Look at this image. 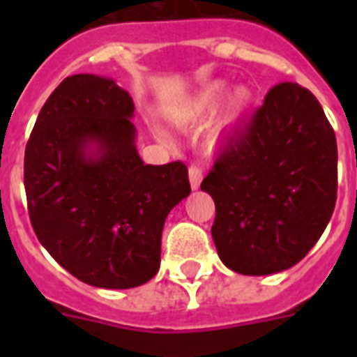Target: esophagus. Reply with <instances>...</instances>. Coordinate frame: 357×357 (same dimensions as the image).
<instances>
[{
  "instance_id": "obj_1",
  "label": "esophagus",
  "mask_w": 357,
  "mask_h": 357,
  "mask_svg": "<svg viewBox=\"0 0 357 357\" xmlns=\"http://www.w3.org/2000/svg\"><path fill=\"white\" fill-rule=\"evenodd\" d=\"M202 178H204V172H202V168L198 167V165H190V167H189V181H190V187H192V190L200 189Z\"/></svg>"
}]
</instances>
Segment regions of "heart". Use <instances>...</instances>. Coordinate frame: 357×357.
<instances>
[{
  "label": "heart",
  "instance_id": "1",
  "mask_svg": "<svg viewBox=\"0 0 357 357\" xmlns=\"http://www.w3.org/2000/svg\"><path fill=\"white\" fill-rule=\"evenodd\" d=\"M224 92H226V85L213 81L207 83L206 86H202L200 91L196 92L195 96L189 98L187 102L181 103L176 111L172 113V119L176 123H190L198 122V120L206 119L207 114H211L217 109L218 102L222 100ZM250 105H252V94L248 89H237L234 94L229 96L228 107L226 113L220 119V122L215 126L211 133V142L215 146H222L226 142L234 139L237 135L241 123H243L244 116L248 113ZM161 139H167L165 135L159 133Z\"/></svg>",
  "mask_w": 357,
  "mask_h": 357
}]
</instances>
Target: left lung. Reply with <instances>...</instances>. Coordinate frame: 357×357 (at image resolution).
I'll return each instance as SVG.
<instances>
[{
    "label": "left lung",
    "mask_w": 357,
    "mask_h": 357,
    "mask_svg": "<svg viewBox=\"0 0 357 357\" xmlns=\"http://www.w3.org/2000/svg\"><path fill=\"white\" fill-rule=\"evenodd\" d=\"M200 189L215 200L211 235L228 268L266 276L296 265L337 200V142L319 100L298 83L272 86Z\"/></svg>",
    "instance_id": "obj_1"
}]
</instances>
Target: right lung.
Wrapping results in <instances>:
<instances>
[{"instance_id": "obj_1", "label": "right lung", "mask_w": 357, "mask_h": 357, "mask_svg": "<svg viewBox=\"0 0 357 357\" xmlns=\"http://www.w3.org/2000/svg\"><path fill=\"white\" fill-rule=\"evenodd\" d=\"M135 105L111 77L70 75L47 98L25 146L24 185L40 244L81 282L131 289L155 276L161 234L190 192L181 161L144 165Z\"/></svg>"}]
</instances>
